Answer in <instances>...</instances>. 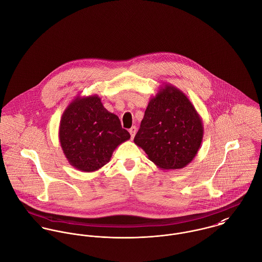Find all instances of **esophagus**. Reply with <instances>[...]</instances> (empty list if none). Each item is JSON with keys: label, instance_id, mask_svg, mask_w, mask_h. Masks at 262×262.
Wrapping results in <instances>:
<instances>
[{"label": "esophagus", "instance_id": "obj_1", "mask_svg": "<svg viewBox=\"0 0 262 262\" xmlns=\"http://www.w3.org/2000/svg\"><path fill=\"white\" fill-rule=\"evenodd\" d=\"M136 132H137V128H136L135 126H133L132 128H130V130H129V133H130V135H131V138H132V139L135 137V134H136Z\"/></svg>", "mask_w": 262, "mask_h": 262}]
</instances>
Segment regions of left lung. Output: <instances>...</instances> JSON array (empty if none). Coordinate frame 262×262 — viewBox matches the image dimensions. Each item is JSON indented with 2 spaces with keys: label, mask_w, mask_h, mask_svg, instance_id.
Here are the masks:
<instances>
[{
  "label": "left lung",
  "mask_w": 262,
  "mask_h": 262,
  "mask_svg": "<svg viewBox=\"0 0 262 262\" xmlns=\"http://www.w3.org/2000/svg\"><path fill=\"white\" fill-rule=\"evenodd\" d=\"M203 136V121L194 106L180 89L164 83L150 99L134 143L156 166L172 170L194 158Z\"/></svg>",
  "instance_id": "left-lung-1"
}]
</instances>
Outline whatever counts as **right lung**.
Listing matches in <instances>:
<instances>
[{
    "label": "right lung",
    "instance_id": "obj_1",
    "mask_svg": "<svg viewBox=\"0 0 262 262\" xmlns=\"http://www.w3.org/2000/svg\"><path fill=\"white\" fill-rule=\"evenodd\" d=\"M60 146L77 170L92 172L107 164L113 152L130 139L117 115L107 111L98 95L75 97L61 116Z\"/></svg>",
    "mask_w": 262,
    "mask_h": 262
}]
</instances>
